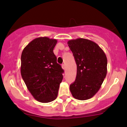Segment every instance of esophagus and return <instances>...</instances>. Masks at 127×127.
Segmentation results:
<instances>
[{"label": "esophagus", "instance_id": "1", "mask_svg": "<svg viewBox=\"0 0 127 127\" xmlns=\"http://www.w3.org/2000/svg\"><path fill=\"white\" fill-rule=\"evenodd\" d=\"M62 68H63V69L65 70V68H66V67H65V64H62Z\"/></svg>", "mask_w": 127, "mask_h": 127}]
</instances>
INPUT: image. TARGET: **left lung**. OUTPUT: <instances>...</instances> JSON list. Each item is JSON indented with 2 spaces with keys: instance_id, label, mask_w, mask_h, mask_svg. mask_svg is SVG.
I'll return each instance as SVG.
<instances>
[{
  "instance_id": "obj_1",
  "label": "left lung",
  "mask_w": 127,
  "mask_h": 127,
  "mask_svg": "<svg viewBox=\"0 0 127 127\" xmlns=\"http://www.w3.org/2000/svg\"><path fill=\"white\" fill-rule=\"evenodd\" d=\"M77 64L75 81L70 91L76 99L85 100L92 98L102 86L107 74V58L96 43L78 38L68 41Z\"/></svg>"
}]
</instances>
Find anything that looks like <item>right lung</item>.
Here are the masks:
<instances>
[{
  "label": "right lung",
  "mask_w": 127,
  "mask_h": 127,
  "mask_svg": "<svg viewBox=\"0 0 127 127\" xmlns=\"http://www.w3.org/2000/svg\"><path fill=\"white\" fill-rule=\"evenodd\" d=\"M56 43V39L38 37L28 43L22 52V78L34 99L41 103L56 99L63 79L64 70L53 53Z\"/></svg>",
  "instance_id": "1"
}]
</instances>
